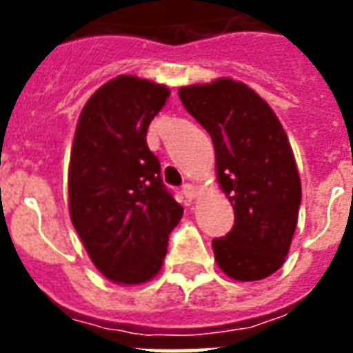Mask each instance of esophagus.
Segmentation results:
<instances>
[{"instance_id": "obj_1", "label": "esophagus", "mask_w": 353, "mask_h": 353, "mask_svg": "<svg viewBox=\"0 0 353 353\" xmlns=\"http://www.w3.org/2000/svg\"><path fill=\"white\" fill-rule=\"evenodd\" d=\"M183 194H185V198H187L188 201H192V199H196V196H198V188L194 187V185H190V183H187V185L183 187Z\"/></svg>"}]
</instances>
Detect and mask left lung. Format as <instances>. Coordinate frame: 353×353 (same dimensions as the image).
Wrapping results in <instances>:
<instances>
[{"label":"left lung","instance_id":"obj_1","mask_svg":"<svg viewBox=\"0 0 353 353\" xmlns=\"http://www.w3.org/2000/svg\"><path fill=\"white\" fill-rule=\"evenodd\" d=\"M183 106L214 143L221 190L234 209V227L212 240L216 262L240 282L279 271L295 234L302 188L279 117L249 85L232 79L179 90Z\"/></svg>","mask_w":353,"mask_h":353}]
</instances>
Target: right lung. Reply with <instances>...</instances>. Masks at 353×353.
<instances>
[{"label": "right lung", "mask_w": 353, "mask_h": 353, "mask_svg": "<svg viewBox=\"0 0 353 353\" xmlns=\"http://www.w3.org/2000/svg\"><path fill=\"white\" fill-rule=\"evenodd\" d=\"M168 97L166 85L121 74L90 97L77 124L69 214L91 262L115 284H143L159 273L183 216L146 144Z\"/></svg>", "instance_id": "1"}]
</instances>
